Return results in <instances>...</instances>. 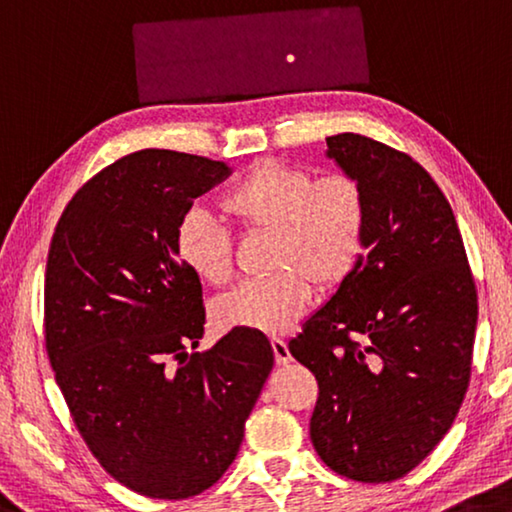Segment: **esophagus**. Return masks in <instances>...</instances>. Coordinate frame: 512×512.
I'll return each mask as SVG.
<instances>
[{"mask_svg":"<svg viewBox=\"0 0 512 512\" xmlns=\"http://www.w3.org/2000/svg\"><path fill=\"white\" fill-rule=\"evenodd\" d=\"M271 348H273V355H275V364H289L291 362L289 346L282 342V339H271Z\"/></svg>","mask_w":512,"mask_h":512,"instance_id":"esophagus-1","label":"esophagus"}]
</instances>
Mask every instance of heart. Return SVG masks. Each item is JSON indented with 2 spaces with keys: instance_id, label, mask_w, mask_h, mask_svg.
<instances>
[{
  "instance_id": "obj_1",
  "label": "heart",
  "mask_w": 512,
  "mask_h": 512,
  "mask_svg": "<svg viewBox=\"0 0 512 512\" xmlns=\"http://www.w3.org/2000/svg\"><path fill=\"white\" fill-rule=\"evenodd\" d=\"M221 209L246 232H269V269L262 280L241 282L214 300L216 328L280 335L323 291L342 287L364 253L367 200L355 177H314L307 168L262 159L225 191ZM175 250L198 280L221 287L232 278L234 243L227 227L202 209L182 216Z\"/></svg>"
}]
</instances>
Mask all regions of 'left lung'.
I'll return each instance as SVG.
<instances>
[{
  "label": "left lung",
  "mask_w": 512,
  "mask_h": 512,
  "mask_svg": "<svg viewBox=\"0 0 512 512\" xmlns=\"http://www.w3.org/2000/svg\"><path fill=\"white\" fill-rule=\"evenodd\" d=\"M328 157L367 200V255L289 353L319 383L310 437L362 483L396 481L456 419L472 373L476 287L440 186L410 154L362 134L328 136Z\"/></svg>",
  "instance_id": "left-lung-1"
}]
</instances>
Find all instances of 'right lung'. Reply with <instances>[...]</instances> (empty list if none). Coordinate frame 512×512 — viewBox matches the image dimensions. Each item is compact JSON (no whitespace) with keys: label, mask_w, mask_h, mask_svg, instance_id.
Listing matches in <instances>:
<instances>
[{"label":"right lung","mask_w":512,"mask_h":512,"mask_svg":"<svg viewBox=\"0 0 512 512\" xmlns=\"http://www.w3.org/2000/svg\"><path fill=\"white\" fill-rule=\"evenodd\" d=\"M227 175L230 166L198 154H127L75 193L47 255L56 385L97 462L150 499L212 488L273 369L269 339L255 330L232 328L196 351L202 285L177 257L175 232Z\"/></svg>","instance_id":"1"}]
</instances>
